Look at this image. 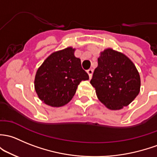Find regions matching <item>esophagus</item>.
Wrapping results in <instances>:
<instances>
[{
  "label": "esophagus",
  "mask_w": 157,
  "mask_h": 157,
  "mask_svg": "<svg viewBox=\"0 0 157 157\" xmlns=\"http://www.w3.org/2000/svg\"><path fill=\"white\" fill-rule=\"evenodd\" d=\"M87 73H88V74H89V77H90V78H92V73H93V70H92V69H89V70H87Z\"/></svg>",
  "instance_id": "34e87169"
}]
</instances>
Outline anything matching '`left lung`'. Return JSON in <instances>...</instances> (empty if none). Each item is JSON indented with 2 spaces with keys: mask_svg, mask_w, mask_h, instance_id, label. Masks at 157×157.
I'll return each mask as SVG.
<instances>
[{
  "mask_svg": "<svg viewBox=\"0 0 157 157\" xmlns=\"http://www.w3.org/2000/svg\"><path fill=\"white\" fill-rule=\"evenodd\" d=\"M90 83L100 101L115 110L127 106L136 98L141 79L135 65L126 56L108 48L101 52Z\"/></svg>",
  "mask_w": 157,
  "mask_h": 157,
  "instance_id": "1",
  "label": "left lung"
}]
</instances>
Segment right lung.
Instances as JSON below:
<instances>
[{"mask_svg": "<svg viewBox=\"0 0 157 157\" xmlns=\"http://www.w3.org/2000/svg\"><path fill=\"white\" fill-rule=\"evenodd\" d=\"M74 51L67 47L52 52L37 69L34 88L46 105L64 106L72 99L80 82L89 80L80 59L74 56Z\"/></svg>", "mask_w": 157, "mask_h": 157, "instance_id": "add662e5", "label": "right lung"}]
</instances>
